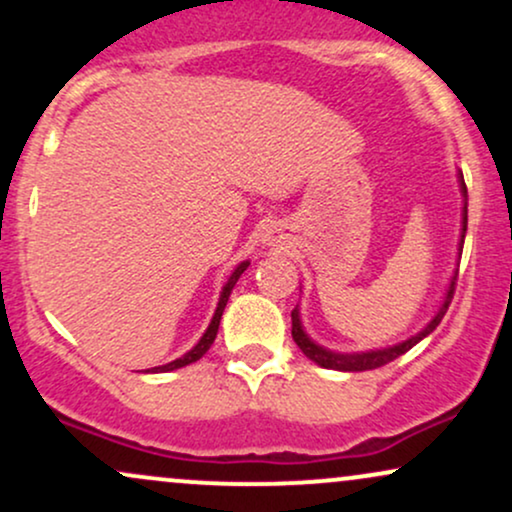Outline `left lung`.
Wrapping results in <instances>:
<instances>
[{
	"mask_svg": "<svg viewBox=\"0 0 512 512\" xmlns=\"http://www.w3.org/2000/svg\"><path fill=\"white\" fill-rule=\"evenodd\" d=\"M457 182H460V192H462V228H460V243H457V257L462 255V245H464V236H467V185H464V178L462 173H457ZM457 267H460V262H457ZM455 281H457V269L455 274L450 276V284L448 289H445V296H443V303H440V308L436 310V315L428 320V325L424 327L421 332H416L414 337L404 339V342L399 344H392V346H385V349H370V351H351V354H342V351H332L327 349V346L317 344L313 337H310L308 332H305L303 327V320H301V308H293L291 313V334H293V342L298 344V349L303 351L305 356L310 358V361L317 363L320 368H332V370H342V373H361V370H373V368H380L385 366V363L395 361L402 354H407L409 349H414L416 344L421 342V339H426L428 334H431L436 327L440 325V320H443V315L448 313V305L452 301V293H455Z\"/></svg>",
	"mask_w": 512,
	"mask_h": 512,
	"instance_id": "obj_1",
	"label": "left lung"
}]
</instances>
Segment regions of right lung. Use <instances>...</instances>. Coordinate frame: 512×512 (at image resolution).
Here are the masks:
<instances>
[{"label": "right lung", "mask_w": 512, "mask_h": 512, "mask_svg": "<svg viewBox=\"0 0 512 512\" xmlns=\"http://www.w3.org/2000/svg\"><path fill=\"white\" fill-rule=\"evenodd\" d=\"M248 264H250V260H243V262L238 264L236 269H233L231 276H228V281H226V284H223V289H221L219 303H216L214 317H211L209 327H207V330H204L202 337H199V342H197L195 346H192V349L187 351V354H182L180 358H175V361L166 363V366H156V368H151V373H168V370H178V368H185V366H190V363L199 361V358H202L204 354H207V351H209V346L214 344V339H216V332H219V322H221L223 308H226V303H228V296H231L233 286H236V281L240 279V274H243L245 269H248ZM146 373H149V370H146Z\"/></svg>", "instance_id": "1"}]
</instances>
